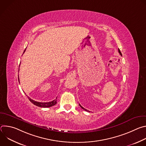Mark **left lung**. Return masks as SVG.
<instances>
[{"instance_id": "8db88e82", "label": "left lung", "mask_w": 146, "mask_h": 146, "mask_svg": "<svg viewBox=\"0 0 146 146\" xmlns=\"http://www.w3.org/2000/svg\"><path fill=\"white\" fill-rule=\"evenodd\" d=\"M118 52H119V54H120V55H121V56H122V54H121V51H120V50H119V49H118ZM79 105H80V107H81V108H82V109H84V110H86V111H88V110H87V109H84V108H82V106H81V105H80V104H79ZM89 112H90V111H89Z\"/></svg>"}]
</instances>
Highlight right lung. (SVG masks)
Returning a JSON list of instances; mask_svg holds the SVG:
<instances>
[{
	"label": "right lung",
	"mask_w": 146,
	"mask_h": 146,
	"mask_svg": "<svg viewBox=\"0 0 146 146\" xmlns=\"http://www.w3.org/2000/svg\"><path fill=\"white\" fill-rule=\"evenodd\" d=\"M26 48L24 50V53L26 51ZM19 65H20V64H19ZM18 81H19V77H18ZM28 99H29V100L33 104H34L35 105L37 106L38 107H40V108H50V107H51V106H54V105H56V99H55V100H52L51 102H36V101H35V100L31 99L29 97H28Z\"/></svg>",
	"instance_id": "right-lung-1"
}]
</instances>
